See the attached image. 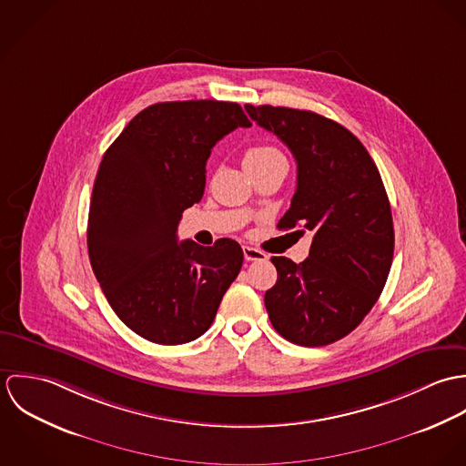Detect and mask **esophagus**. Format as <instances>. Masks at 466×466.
I'll list each match as a JSON object with an SVG mask.
<instances>
[{"label":"esophagus","instance_id":"34e87169","mask_svg":"<svg viewBox=\"0 0 466 466\" xmlns=\"http://www.w3.org/2000/svg\"><path fill=\"white\" fill-rule=\"evenodd\" d=\"M242 251H244V258H246L248 262H262V260H266L267 258V255L264 251L255 249V248H249V246H244Z\"/></svg>","mask_w":466,"mask_h":466}]
</instances>
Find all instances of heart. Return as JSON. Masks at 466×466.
Returning <instances> with one entry per match:
<instances>
[{"label": "heart", "mask_w": 466, "mask_h": 466, "mask_svg": "<svg viewBox=\"0 0 466 466\" xmlns=\"http://www.w3.org/2000/svg\"><path fill=\"white\" fill-rule=\"evenodd\" d=\"M276 161H285V157L276 147H270V145H255L248 148L244 154L246 168H260Z\"/></svg>", "instance_id": "b5f03b06"}]
</instances>
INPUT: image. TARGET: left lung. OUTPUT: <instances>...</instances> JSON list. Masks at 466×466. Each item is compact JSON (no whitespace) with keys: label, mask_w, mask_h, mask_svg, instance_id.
<instances>
[{"label":"left lung","mask_w":466,"mask_h":466,"mask_svg":"<svg viewBox=\"0 0 466 466\" xmlns=\"http://www.w3.org/2000/svg\"><path fill=\"white\" fill-rule=\"evenodd\" d=\"M246 111L298 163L296 194L278 228L314 233L305 262L270 258L278 279L266 292L268 319L294 344L327 346L360 325L391 268L395 231L382 177L364 145L330 118L251 104Z\"/></svg>","instance_id":"obj_1"}]
</instances>
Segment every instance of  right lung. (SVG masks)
<instances>
[{
	"mask_svg": "<svg viewBox=\"0 0 466 466\" xmlns=\"http://www.w3.org/2000/svg\"><path fill=\"white\" fill-rule=\"evenodd\" d=\"M251 122L235 102H159L106 150L93 185L87 251L115 314L143 339L183 344L206 332L244 262L238 242H177L202 199L211 148Z\"/></svg>",
	"mask_w": 466,
	"mask_h": 466,
	"instance_id": "add662e5",
	"label": "right lung"
}]
</instances>
